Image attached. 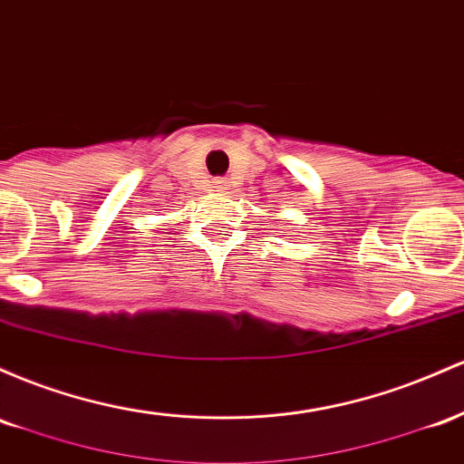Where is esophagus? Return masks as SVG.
I'll return each instance as SVG.
<instances>
[{
    "label": "esophagus",
    "mask_w": 464,
    "mask_h": 464,
    "mask_svg": "<svg viewBox=\"0 0 464 464\" xmlns=\"http://www.w3.org/2000/svg\"><path fill=\"white\" fill-rule=\"evenodd\" d=\"M218 184H221V186H223V181H218Z\"/></svg>",
    "instance_id": "esophagus-1"
}]
</instances>
